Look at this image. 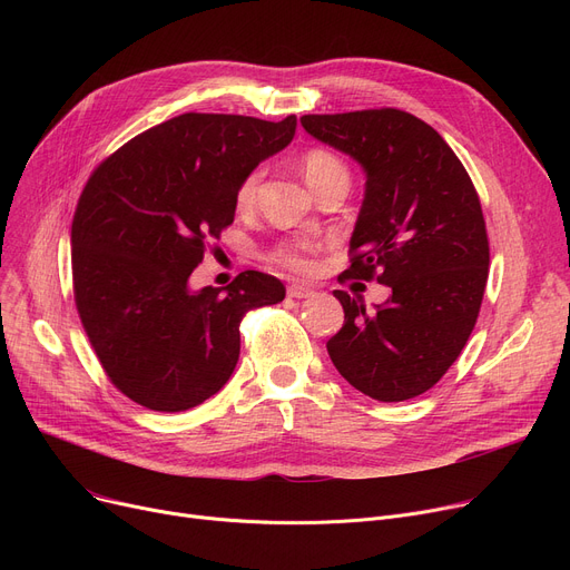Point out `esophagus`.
<instances>
[{"label":"esophagus","mask_w":570,"mask_h":570,"mask_svg":"<svg viewBox=\"0 0 570 570\" xmlns=\"http://www.w3.org/2000/svg\"><path fill=\"white\" fill-rule=\"evenodd\" d=\"M314 295V288L305 286V284H291L288 286V297H295V301H301V297H309Z\"/></svg>","instance_id":"1"}]
</instances>
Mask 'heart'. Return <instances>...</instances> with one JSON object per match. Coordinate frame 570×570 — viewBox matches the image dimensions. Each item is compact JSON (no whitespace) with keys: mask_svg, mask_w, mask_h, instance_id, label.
Wrapping results in <instances>:
<instances>
[{"mask_svg":"<svg viewBox=\"0 0 570 570\" xmlns=\"http://www.w3.org/2000/svg\"><path fill=\"white\" fill-rule=\"evenodd\" d=\"M301 166H303V175L307 179V185L314 191H318L327 183H333V179H337V177H348V170L342 164V159L335 157L333 153H327V149H318V147L307 149L301 159ZM261 177H263V168H254L243 177V183H239L237 194H235L237 207L254 205ZM312 252H314V245H309V243H284L273 252V261L288 269H295V273H309V269L314 267Z\"/></svg>","mask_w":570,"mask_h":570,"instance_id":"1","label":"heart"}]
</instances>
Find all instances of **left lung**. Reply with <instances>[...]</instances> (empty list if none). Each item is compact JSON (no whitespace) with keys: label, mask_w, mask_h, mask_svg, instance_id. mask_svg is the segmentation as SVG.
<instances>
[{"label":"left lung","mask_w":570,"mask_h":570,"mask_svg":"<svg viewBox=\"0 0 570 570\" xmlns=\"http://www.w3.org/2000/svg\"><path fill=\"white\" fill-rule=\"evenodd\" d=\"M301 122L367 175L342 277L393 291L374 312L335 291L344 325L327 342L331 361L372 400L423 395L458 361L481 312L490 265L481 198L453 149L411 112L376 108Z\"/></svg>","instance_id":"obj_1"}]
</instances>
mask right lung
<instances>
[{
  "label": "right lung",
  "mask_w": 570,
  "mask_h": 570,
  "mask_svg": "<svg viewBox=\"0 0 570 570\" xmlns=\"http://www.w3.org/2000/svg\"><path fill=\"white\" fill-rule=\"evenodd\" d=\"M295 115L185 112L131 138L89 175L71 224L76 309L112 385L153 411L219 393L239 357V321L286 288L245 269L189 288L207 239L233 224L243 177L295 136Z\"/></svg>",
  "instance_id": "obj_1"
}]
</instances>
